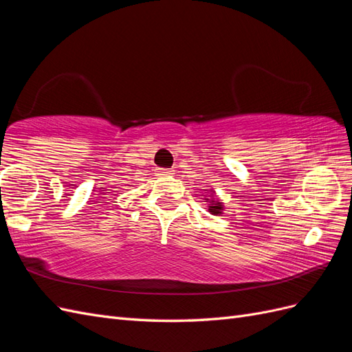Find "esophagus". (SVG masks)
Returning <instances> with one entry per match:
<instances>
[{
	"instance_id": "obj_1",
	"label": "esophagus",
	"mask_w": 352,
	"mask_h": 352,
	"mask_svg": "<svg viewBox=\"0 0 352 352\" xmlns=\"http://www.w3.org/2000/svg\"><path fill=\"white\" fill-rule=\"evenodd\" d=\"M155 173H157V176H162V177L173 175L172 170H168V168H155Z\"/></svg>"
}]
</instances>
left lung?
<instances>
[{"label": "left lung", "instance_id": "1", "mask_svg": "<svg viewBox=\"0 0 352 352\" xmlns=\"http://www.w3.org/2000/svg\"><path fill=\"white\" fill-rule=\"evenodd\" d=\"M204 199H206V202H208L210 214H212V216L223 214V210H225V207H223L221 199H219L216 197L214 190H210V195H207V198H204Z\"/></svg>", "mask_w": 352, "mask_h": 352}]
</instances>
